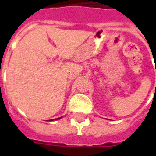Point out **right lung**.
Returning <instances> with one entry per match:
<instances>
[{"label": "right lung", "instance_id": "1", "mask_svg": "<svg viewBox=\"0 0 156 156\" xmlns=\"http://www.w3.org/2000/svg\"><path fill=\"white\" fill-rule=\"evenodd\" d=\"M62 117H60V118H58V119H61ZM51 120H53V119H51Z\"/></svg>", "mask_w": 156, "mask_h": 156}]
</instances>
